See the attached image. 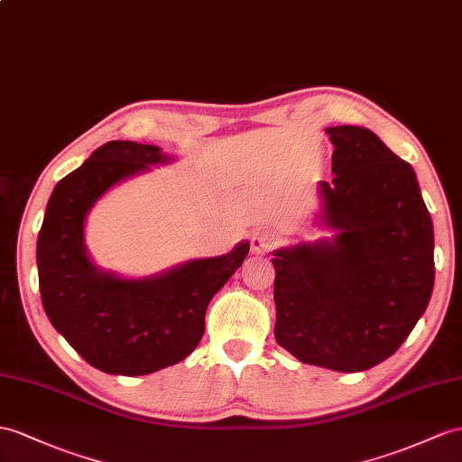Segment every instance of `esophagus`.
Returning <instances> with one entry per match:
<instances>
[{
    "label": "esophagus",
    "instance_id": "obj_1",
    "mask_svg": "<svg viewBox=\"0 0 462 462\" xmlns=\"http://www.w3.org/2000/svg\"><path fill=\"white\" fill-rule=\"evenodd\" d=\"M273 243H274L273 233L266 231V229H256V231L253 233V237H251V251H253L254 254L266 253V251L270 249V246H273Z\"/></svg>",
    "mask_w": 462,
    "mask_h": 462
}]
</instances>
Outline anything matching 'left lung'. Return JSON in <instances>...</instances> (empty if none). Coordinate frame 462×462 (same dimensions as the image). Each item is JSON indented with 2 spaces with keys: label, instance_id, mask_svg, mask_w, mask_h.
<instances>
[{
  "label": "left lung",
  "instance_id": "8db88e82",
  "mask_svg": "<svg viewBox=\"0 0 462 462\" xmlns=\"http://www.w3.org/2000/svg\"><path fill=\"white\" fill-rule=\"evenodd\" d=\"M325 133L335 176L319 182L313 223L333 237L273 253L274 337L301 363L361 373L398 351L430 303L433 223L411 164L373 131Z\"/></svg>",
  "mask_w": 462,
  "mask_h": 462
}]
</instances>
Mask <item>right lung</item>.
<instances>
[{
    "label": "right lung",
    "instance_id": "1",
    "mask_svg": "<svg viewBox=\"0 0 462 462\" xmlns=\"http://www.w3.org/2000/svg\"><path fill=\"white\" fill-rule=\"evenodd\" d=\"M172 159L159 146L109 141L54 186L37 241L39 290L54 329L101 373L143 376L194 351L211 298L249 254L241 241L227 254L194 258L159 274L125 278L89 256V209L116 184Z\"/></svg>",
    "mask_w": 462,
    "mask_h": 462
}]
</instances>
